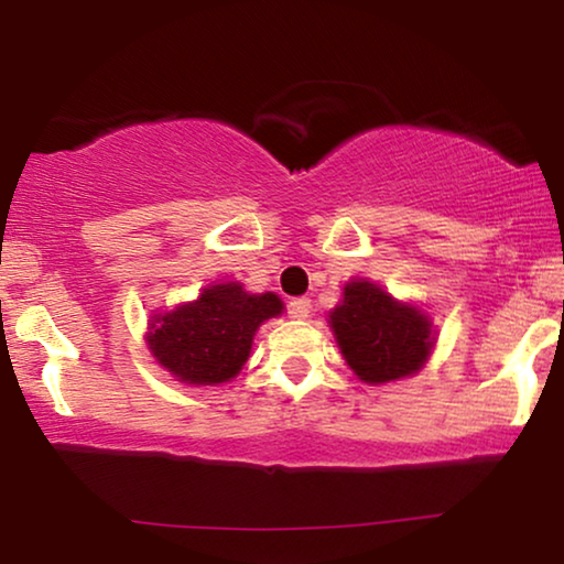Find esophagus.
Returning a JSON list of instances; mask_svg holds the SVG:
<instances>
[{"label": "esophagus", "mask_w": 564, "mask_h": 564, "mask_svg": "<svg viewBox=\"0 0 564 564\" xmlns=\"http://www.w3.org/2000/svg\"><path fill=\"white\" fill-rule=\"evenodd\" d=\"M289 314L291 319H306L312 314V301L308 299H293L289 304Z\"/></svg>", "instance_id": "1"}]
</instances>
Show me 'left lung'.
<instances>
[{"instance_id": "left-lung-1", "label": "left lung", "mask_w": 564, "mask_h": 564, "mask_svg": "<svg viewBox=\"0 0 564 564\" xmlns=\"http://www.w3.org/2000/svg\"><path fill=\"white\" fill-rule=\"evenodd\" d=\"M327 322L345 362L370 386L414 376L437 343V329L422 306L393 299L368 279L345 283Z\"/></svg>"}]
</instances>
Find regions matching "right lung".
Listing matches in <instances>:
<instances>
[{"instance_id":"1","label":"right lung","mask_w":564,"mask_h":564,"mask_svg":"<svg viewBox=\"0 0 564 564\" xmlns=\"http://www.w3.org/2000/svg\"><path fill=\"white\" fill-rule=\"evenodd\" d=\"M283 314L273 291L250 293L240 281L212 283L194 301L153 314L145 345L155 362L186 386H219L240 376L263 322Z\"/></svg>"}]
</instances>
